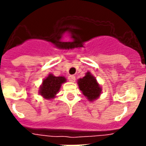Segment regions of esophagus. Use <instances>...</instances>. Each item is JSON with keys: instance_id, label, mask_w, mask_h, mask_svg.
I'll use <instances>...</instances> for the list:
<instances>
[{"instance_id": "34e87169", "label": "esophagus", "mask_w": 146, "mask_h": 146, "mask_svg": "<svg viewBox=\"0 0 146 146\" xmlns=\"http://www.w3.org/2000/svg\"><path fill=\"white\" fill-rule=\"evenodd\" d=\"M68 80H69V81H70V82H73L76 80V77H75V76H73V75L69 76H68Z\"/></svg>"}]
</instances>
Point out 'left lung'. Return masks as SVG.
Segmentation results:
<instances>
[{
    "instance_id": "left-lung-1",
    "label": "left lung",
    "mask_w": 146,
    "mask_h": 146,
    "mask_svg": "<svg viewBox=\"0 0 146 146\" xmlns=\"http://www.w3.org/2000/svg\"><path fill=\"white\" fill-rule=\"evenodd\" d=\"M77 83L82 94L90 102H94L102 93V88L90 72H87L84 77L78 80Z\"/></svg>"
}]
</instances>
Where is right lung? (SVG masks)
Listing matches in <instances>:
<instances>
[{"instance_id": "obj_1", "label": "right lung", "mask_w": 146, "mask_h": 146, "mask_svg": "<svg viewBox=\"0 0 146 146\" xmlns=\"http://www.w3.org/2000/svg\"><path fill=\"white\" fill-rule=\"evenodd\" d=\"M64 76H54L50 73L43 81L39 89V94L45 99H52L59 92L61 85L66 82Z\"/></svg>"}]
</instances>
